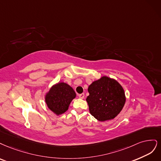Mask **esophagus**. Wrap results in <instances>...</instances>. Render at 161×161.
<instances>
[{
    "instance_id": "esophagus-1",
    "label": "esophagus",
    "mask_w": 161,
    "mask_h": 161,
    "mask_svg": "<svg viewBox=\"0 0 161 161\" xmlns=\"http://www.w3.org/2000/svg\"><path fill=\"white\" fill-rule=\"evenodd\" d=\"M84 94H79V97L80 98V99H83V98H84Z\"/></svg>"
}]
</instances>
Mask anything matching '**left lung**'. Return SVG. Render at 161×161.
<instances>
[{"label":"left lung","mask_w":161,"mask_h":161,"mask_svg":"<svg viewBox=\"0 0 161 161\" xmlns=\"http://www.w3.org/2000/svg\"><path fill=\"white\" fill-rule=\"evenodd\" d=\"M86 98L91 114L104 122L118 116L125 104L126 96L122 86L114 79L102 76L88 87Z\"/></svg>","instance_id":"8db88e82"}]
</instances>
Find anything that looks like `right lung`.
Instances as JSON below:
<instances>
[{"instance_id":"right-lung-1","label":"right lung","mask_w":161,"mask_h":161,"mask_svg":"<svg viewBox=\"0 0 161 161\" xmlns=\"http://www.w3.org/2000/svg\"><path fill=\"white\" fill-rule=\"evenodd\" d=\"M75 97V92L69 85L59 82L50 88L45 100L49 110L56 115H59L68 110L71 102Z\"/></svg>"}]
</instances>
